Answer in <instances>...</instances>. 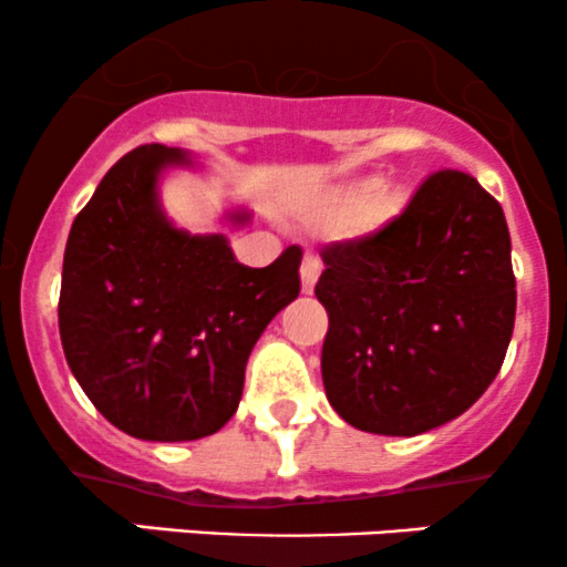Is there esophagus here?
Wrapping results in <instances>:
<instances>
[{"label":"esophagus","instance_id":"34e87169","mask_svg":"<svg viewBox=\"0 0 567 567\" xmlns=\"http://www.w3.org/2000/svg\"><path fill=\"white\" fill-rule=\"evenodd\" d=\"M317 277H320V261H317V256H306L303 266H301V288L306 296H311V292H315Z\"/></svg>","mask_w":567,"mask_h":567}]
</instances>
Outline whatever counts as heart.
Wrapping results in <instances>:
<instances>
[{
	"instance_id": "obj_1",
	"label": "heart",
	"mask_w": 567,
	"mask_h": 567,
	"mask_svg": "<svg viewBox=\"0 0 567 567\" xmlns=\"http://www.w3.org/2000/svg\"><path fill=\"white\" fill-rule=\"evenodd\" d=\"M360 210H357L354 231L357 234H375L389 220H394L402 210V194L394 186H379L375 178H360L354 184H349L343 192H338L336 202L338 205H354L360 202Z\"/></svg>"
}]
</instances>
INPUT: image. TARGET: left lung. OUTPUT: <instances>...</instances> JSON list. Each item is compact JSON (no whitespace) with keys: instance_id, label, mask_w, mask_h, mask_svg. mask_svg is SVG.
Instances as JSON below:
<instances>
[{"instance_id":"8db88e82","label":"left lung","mask_w":567,"mask_h":567,"mask_svg":"<svg viewBox=\"0 0 567 567\" xmlns=\"http://www.w3.org/2000/svg\"><path fill=\"white\" fill-rule=\"evenodd\" d=\"M320 256L322 383L347 424L415 437L485 394L509 349L517 290L504 210L472 175H429L400 218Z\"/></svg>"}]
</instances>
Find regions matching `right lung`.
I'll use <instances>...</instances> for the list:
<instances>
[{
  "label": "right lung",
  "mask_w": 567,
  "mask_h": 567,
  "mask_svg": "<svg viewBox=\"0 0 567 567\" xmlns=\"http://www.w3.org/2000/svg\"><path fill=\"white\" fill-rule=\"evenodd\" d=\"M178 167L199 171V162L148 143L103 175L71 224L58 303L82 392L116 429L152 442L216 434L237 413L266 324L301 292V247L250 269L224 231L173 224L159 184ZM250 220L247 207H229L220 224Z\"/></svg>",
  "instance_id": "add662e5"
}]
</instances>
